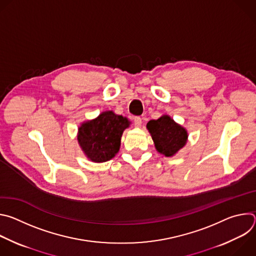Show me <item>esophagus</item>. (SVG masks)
Segmentation results:
<instances>
[{
  "label": "esophagus",
  "instance_id": "1",
  "mask_svg": "<svg viewBox=\"0 0 256 256\" xmlns=\"http://www.w3.org/2000/svg\"><path fill=\"white\" fill-rule=\"evenodd\" d=\"M134 126L140 128V126H142V118H138V116H136V118H134Z\"/></svg>",
  "mask_w": 256,
  "mask_h": 256
}]
</instances>
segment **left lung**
I'll use <instances>...</instances> for the list:
<instances>
[{"instance_id": "8db88e82", "label": "left lung", "mask_w": 256, "mask_h": 256, "mask_svg": "<svg viewBox=\"0 0 256 256\" xmlns=\"http://www.w3.org/2000/svg\"><path fill=\"white\" fill-rule=\"evenodd\" d=\"M157 152L165 157H173L188 142V134L186 128L177 124L169 116L164 114L158 120L147 124Z\"/></svg>"}]
</instances>
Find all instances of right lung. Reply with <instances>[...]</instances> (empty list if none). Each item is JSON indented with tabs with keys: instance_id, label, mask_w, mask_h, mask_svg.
<instances>
[{
	"instance_id": "1",
	"label": "right lung",
	"mask_w": 256,
	"mask_h": 256,
	"mask_svg": "<svg viewBox=\"0 0 256 256\" xmlns=\"http://www.w3.org/2000/svg\"><path fill=\"white\" fill-rule=\"evenodd\" d=\"M130 124L126 118L112 110L103 112L94 120L81 124L77 134L78 144L90 161H109L118 153L122 132Z\"/></svg>"
}]
</instances>
